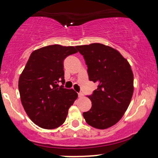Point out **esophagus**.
Segmentation results:
<instances>
[{
	"instance_id": "1",
	"label": "esophagus",
	"mask_w": 158,
	"mask_h": 158,
	"mask_svg": "<svg viewBox=\"0 0 158 158\" xmlns=\"http://www.w3.org/2000/svg\"><path fill=\"white\" fill-rule=\"evenodd\" d=\"M78 96H79V98H81V97H84V94H83L82 93H79L78 94Z\"/></svg>"
}]
</instances>
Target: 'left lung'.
I'll use <instances>...</instances> for the list:
<instances>
[{"label": "left lung", "mask_w": 158, "mask_h": 158, "mask_svg": "<svg viewBox=\"0 0 158 158\" xmlns=\"http://www.w3.org/2000/svg\"><path fill=\"white\" fill-rule=\"evenodd\" d=\"M84 57L90 81L97 89L88 96L92 102L83 113L86 123L98 129L113 126L124 115L134 92V75L128 61L117 50L93 43L76 47Z\"/></svg>", "instance_id": "8db88e82"}]
</instances>
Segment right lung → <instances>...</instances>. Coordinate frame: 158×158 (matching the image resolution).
<instances>
[{"instance_id": "1", "label": "right lung", "mask_w": 158, "mask_h": 158, "mask_svg": "<svg viewBox=\"0 0 158 158\" xmlns=\"http://www.w3.org/2000/svg\"><path fill=\"white\" fill-rule=\"evenodd\" d=\"M78 51L73 46L49 45L34 50L19 80L21 101L30 119L44 129H53L64 123L68 109L77 99L73 89L64 84L63 62Z\"/></svg>"}]
</instances>
